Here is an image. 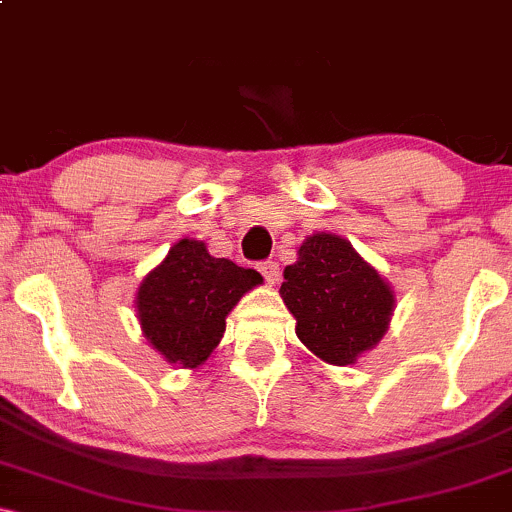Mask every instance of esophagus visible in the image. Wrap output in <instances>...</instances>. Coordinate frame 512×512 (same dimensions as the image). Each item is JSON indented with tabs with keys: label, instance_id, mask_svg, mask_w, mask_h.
Returning <instances> with one entry per match:
<instances>
[{
	"label": "esophagus",
	"instance_id": "1",
	"mask_svg": "<svg viewBox=\"0 0 512 512\" xmlns=\"http://www.w3.org/2000/svg\"><path fill=\"white\" fill-rule=\"evenodd\" d=\"M260 272H262L264 279H267V284H279V279H281L279 262H274V260L262 262V264H260Z\"/></svg>",
	"mask_w": 512,
	"mask_h": 512
}]
</instances>
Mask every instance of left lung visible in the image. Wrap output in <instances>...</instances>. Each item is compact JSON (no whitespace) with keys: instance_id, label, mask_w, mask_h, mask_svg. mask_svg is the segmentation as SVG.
Returning a JSON list of instances; mask_svg holds the SVG:
<instances>
[{"instance_id":"obj_1","label":"left lung","mask_w":512,"mask_h":512,"mask_svg":"<svg viewBox=\"0 0 512 512\" xmlns=\"http://www.w3.org/2000/svg\"><path fill=\"white\" fill-rule=\"evenodd\" d=\"M279 293L296 317L298 339L334 366H349L373 349L395 310V293L378 269L332 233L303 240Z\"/></svg>"}]
</instances>
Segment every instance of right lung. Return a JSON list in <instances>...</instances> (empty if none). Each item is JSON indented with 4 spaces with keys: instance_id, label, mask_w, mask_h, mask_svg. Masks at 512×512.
Listing matches in <instances>:
<instances>
[{
    "instance_id": "1",
    "label": "right lung",
    "mask_w": 512,
    "mask_h": 512,
    "mask_svg": "<svg viewBox=\"0 0 512 512\" xmlns=\"http://www.w3.org/2000/svg\"><path fill=\"white\" fill-rule=\"evenodd\" d=\"M257 284L260 272L211 257L202 240L182 238L139 286V325L168 363L197 368L221 342L226 315Z\"/></svg>"
}]
</instances>
